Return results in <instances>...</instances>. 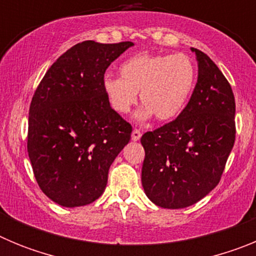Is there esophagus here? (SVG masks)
Instances as JSON below:
<instances>
[{"label": "esophagus", "mask_w": 256, "mask_h": 256, "mask_svg": "<svg viewBox=\"0 0 256 256\" xmlns=\"http://www.w3.org/2000/svg\"><path fill=\"white\" fill-rule=\"evenodd\" d=\"M141 138V132L138 130H133L132 132V140L133 141H138Z\"/></svg>", "instance_id": "1"}]
</instances>
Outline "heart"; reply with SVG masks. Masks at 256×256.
<instances>
[{
  "label": "heart",
  "instance_id": "obj_1",
  "mask_svg": "<svg viewBox=\"0 0 256 256\" xmlns=\"http://www.w3.org/2000/svg\"><path fill=\"white\" fill-rule=\"evenodd\" d=\"M120 78L106 76L104 94L118 114H126L140 100L144 108L140 120L151 115L168 122L182 112L191 97L196 80L195 62L186 54L141 52L124 60L119 66Z\"/></svg>",
  "mask_w": 256,
  "mask_h": 256
}]
</instances>
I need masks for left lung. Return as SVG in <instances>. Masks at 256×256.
<instances>
[{
	"label": "left lung",
	"mask_w": 256,
	"mask_h": 256,
	"mask_svg": "<svg viewBox=\"0 0 256 256\" xmlns=\"http://www.w3.org/2000/svg\"><path fill=\"white\" fill-rule=\"evenodd\" d=\"M198 83L174 120L141 137L142 186L165 209L191 206L216 188L236 138V104L230 84L212 58L192 47Z\"/></svg>",
	"instance_id": "left-lung-1"
}]
</instances>
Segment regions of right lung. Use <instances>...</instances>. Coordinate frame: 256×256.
<instances>
[{"mask_svg": "<svg viewBox=\"0 0 256 256\" xmlns=\"http://www.w3.org/2000/svg\"><path fill=\"white\" fill-rule=\"evenodd\" d=\"M130 46L76 44L51 65L33 94L29 160L40 188L61 206L100 198L110 165L130 142L132 126L108 105L102 82L108 65Z\"/></svg>", "mask_w": 256, "mask_h": 256, "instance_id": "1", "label": "right lung"}]
</instances>
